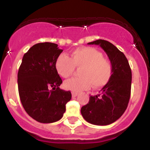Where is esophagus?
<instances>
[{
    "label": "esophagus",
    "instance_id": "34e87169",
    "mask_svg": "<svg viewBox=\"0 0 150 150\" xmlns=\"http://www.w3.org/2000/svg\"><path fill=\"white\" fill-rule=\"evenodd\" d=\"M78 95V93L77 92H76V91H72V96L74 97H76Z\"/></svg>",
    "mask_w": 150,
    "mask_h": 150
}]
</instances>
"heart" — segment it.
Here are the masks:
<instances>
[{"label": "heart", "instance_id": "obj_1", "mask_svg": "<svg viewBox=\"0 0 150 150\" xmlns=\"http://www.w3.org/2000/svg\"><path fill=\"white\" fill-rule=\"evenodd\" d=\"M75 67H80V76L66 80L64 87L67 90L80 91L86 90L93 85L94 88H100L110 81L112 74V63L104 58L101 52L93 47H82L74 50L71 58L61 54L55 61V69L64 78L71 76Z\"/></svg>", "mask_w": 150, "mask_h": 150}]
</instances>
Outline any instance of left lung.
<instances>
[{"mask_svg":"<svg viewBox=\"0 0 150 150\" xmlns=\"http://www.w3.org/2000/svg\"><path fill=\"white\" fill-rule=\"evenodd\" d=\"M99 45L107 53L112 65L110 81L99 95L90 96L89 101L81 108L84 120L96 125H107L119 120L128 107L132 87V71L123 52L104 40L88 43Z\"/></svg>","mask_w":150,"mask_h":150,"instance_id":"8db88e82","label":"left lung"}]
</instances>
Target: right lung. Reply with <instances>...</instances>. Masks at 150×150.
<instances>
[{
  "instance_id": "add662e5",
  "label": "right lung",
  "mask_w": 150,
  "mask_h": 150,
  "mask_svg": "<svg viewBox=\"0 0 150 150\" xmlns=\"http://www.w3.org/2000/svg\"><path fill=\"white\" fill-rule=\"evenodd\" d=\"M63 50L56 43L34 45L24 55L18 72V88L24 109L36 121H59L71 99L70 91L59 88L62 80L55 69V61Z\"/></svg>"
}]
</instances>
